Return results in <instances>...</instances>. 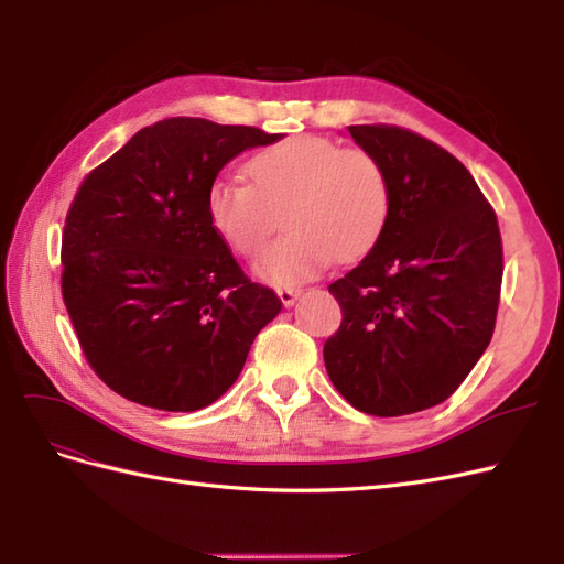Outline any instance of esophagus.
Returning a JSON list of instances; mask_svg holds the SVG:
<instances>
[{"mask_svg":"<svg viewBox=\"0 0 564 564\" xmlns=\"http://www.w3.org/2000/svg\"><path fill=\"white\" fill-rule=\"evenodd\" d=\"M276 295L281 297V303L285 305V307H291L295 300H297V295H300V288H293V285H279L276 288Z\"/></svg>","mask_w":564,"mask_h":564,"instance_id":"esophagus-1","label":"esophagus"}]
</instances>
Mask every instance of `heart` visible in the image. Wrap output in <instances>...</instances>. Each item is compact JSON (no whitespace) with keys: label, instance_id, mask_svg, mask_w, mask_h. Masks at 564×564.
<instances>
[{"label":"heart","instance_id":"heart-1","mask_svg":"<svg viewBox=\"0 0 564 564\" xmlns=\"http://www.w3.org/2000/svg\"><path fill=\"white\" fill-rule=\"evenodd\" d=\"M250 182L216 177L206 189L212 228L235 252L252 257L276 230L285 235L259 257L257 273L291 285L332 261L368 254L389 223L391 185L375 153L344 149L319 134H297L259 149L245 165Z\"/></svg>","mask_w":564,"mask_h":564}]
</instances>
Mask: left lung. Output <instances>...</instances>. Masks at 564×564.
Here are the masks:
<instances>
[{
    "label": "left lung",
    "instance_id": "8db88e82",
    "mask_svg": "<svg viewBox=\"0 0 564 564\" xmlns=\"http://www.w3.org/2000/svg\"><path fill=\"white\" fill-rule=\"evenodd\" d=\"M348 132L382 161L391 214L370 254L329 285L344 319L324 365L352 409L409 415L447 401L490 344L500 226L464 163L435 141L397 124Z\"/></svg>",
    "mask_w": 564,
    "mask_h": 564
}]
</instances>
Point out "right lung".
Masks as SVG:
<instances>
[{
    "mask_svg": "<svg viewBox=\"0 0 564 564\" xmlns=\"http://www.w3.org/2000/svg\"><path fill=\"white\" fill-rule=\"evenodd\" d=\"M279 134L202 117L143 127L90 170L62 232V297L84 356L117 394L199 411L242 372L281 312L206 216L220 167Z\"/></svg>",
    "mask_w": 564,
    "mask_h": 564,
    "instance_id": "add662e5",
    "label": "right lung"
}]
</instances>
